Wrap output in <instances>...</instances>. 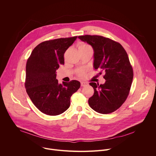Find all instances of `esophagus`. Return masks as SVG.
<instances>
[{"label":"esophagus","mask_w":156,"mask_h":156,"mask_svg":"<svg viewBox=\"0 0 156 156\" xmlns=\"http://www.w3.org/2000/svg\"><path fill=\"white\" fill-rule=\"evenodd\" d=\"M87 84H87V83H86V82H84V81H81V86H83V87L86 86Z\"/></svg>","instance_id":"1"}]
</instances>
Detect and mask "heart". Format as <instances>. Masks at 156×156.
Masks as SVG:
<instances>
[{
	"label": "heart",
	"mask_w": 156,
	"mask_h": 156,
	"mask_svg": "<svg viewBox=\"0 0 156 156\" xmlns=\"http://www.w3.org/2000/svg\"><path fill=\"white\" fill-rule=\"evenodd\" d=\"M90 48V46H88L87 44H84V43H81V44H80V45H79V46H78V49H80V48ZM78 75H79L80 77L84 76V73L83 71L81 70V71L78 72Z\"/></svg>",
	"instance_id": "b5f03b06"
}]
</instances>
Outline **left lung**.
Instances as JSON below:
<instances>
[{
  "instance_id": "8db88e82",
  "label": "left lung",
  "mask_w": 156,
  "mask_h": 156,
  "mask_svg": "<svg viewBox=\"0 0 156 156\" xmlns=\"http://www.w3.org/2000/svg\"><path fill=\"white\" fill-rule=\"evenodd\" d=\"M78 38L92 46L94 69L105 72L104 84L90 83L94 93L89 105L98 113H112L124 103L130 90L133 71L128 54L120 43L107 37L84 35Z\"/></svg>"
}]
</instances>
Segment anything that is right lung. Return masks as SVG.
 Masks as SVG:
<instances>
[{
    "mask_svg": "<svg viewBox=\"0 0 156 156\" xmlns=\"http://www.w3.org/2000/svg\"><path fill=\"white\" fill-rule=\"evenodd\" d=\"M77 36L40 43L33 49L26 65L25 88L34 105L42 113L57 115L70 105V98L80 87L72 80L59 84L56 70L64 64V54Z\"/></svg>",
    "mask_w": 156,
    "mask_h": 156,
    "instance_id": "right-lung-1",
    "label": "right lung"
}]
</instances>
